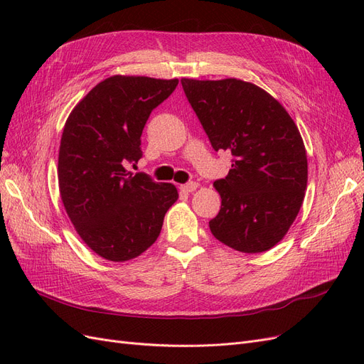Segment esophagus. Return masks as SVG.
Returning a JSON list of instances; mask_svg holds the SVG:
<instances>
[{
    "label": "esophagus",
    "instance_id": "1",
    "mask_svg": "<svg viewBox=\"0 0 364 364\" xmlns=\"http://www.w3.org/2000/svg\"><path fill=\"white\" fill-rule=\"evenodd\" d=\"M197 185L196 182H188V183H183V185H181V190L183 191V193H193V191H196L197 190Z\"/></svg>",
    "mask_w": 364,
    "mask_h": 364
}]
</instances>
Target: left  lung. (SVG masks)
Here are the masks:
<instances>
[{"mask_svg": "<svg viewBox=\"0 0 364 364\" xmlns=\"http://www.w3.org/2000/svg\"><path fill=\"white\" fill-rule=\"evenodd\" d=\"M215 151L232 153V168L214 182L222 208L213 235L245 253L277 246L302 206L308 164L299 129L284 106L240 79L181 80Z\"/></svg>", "mask_w": 364, "mask_h": 364, "instance_id": "left-lung-1", "label": "left lung"}]
</instances>
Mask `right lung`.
<instances>
[{
	"mask_svg": "<svg viewBox=\"0 0 364 364\" xmlns=\"http://www.w3.org/2000/svg\"><path fill=\"white\" fill-rule=\"evenodd\" d=\"M178 83L144 75L107 77L65 123L58 164L62 202L85 245L105 259L124 262L146 252L178 200L173 183L153 182L124 167L142 156V129Z\"/></svg>",
	"mask_w": 364,
	"mask_h": 364,
	"instance_id": "obj_1",
	"label": "right lung"
}]
</instances>
